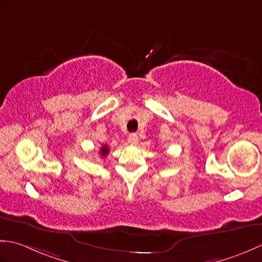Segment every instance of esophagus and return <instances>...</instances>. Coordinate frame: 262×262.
I'll list each match as a JSON object with an SVG mask.
<instances>
[{"instance_id":"obj_1","label":"esophagus","mask_w":262,"mask_h":262,"mask_svg":"<svg viewBox=\"0 0 262 262\" xmlns=\"http://www.w3.org/2000/svg\"><path fill=\"white\" fill-rule=\"evenodd\" d=\"M138 141H139V138L136 133H131L129 138H127V142H129L130 145H137Z\"/></svg>"}]
</instances>
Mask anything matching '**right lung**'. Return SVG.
I'll return each instance as SVG.
<instances>
[{"instance_id":"add662e5","label":"right lung","mask_w":262,"mask_h":262,"mask_svg":"<svg viewBox=\"0 0 262 262\" xmlns=\"http://www.w3.org/2000/svg\"><path fill=\"white\" fill-rule=\"evenodd\" d=\"M108 152H110V149H108L107 146H106V145L101 146V148H100V155H101V156L105 157Z\"/></svg>"}]
</instances>
